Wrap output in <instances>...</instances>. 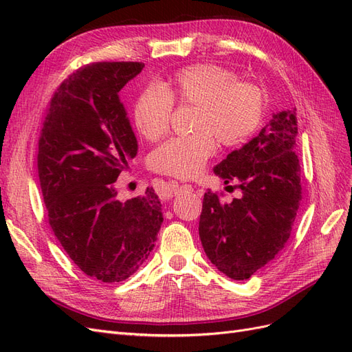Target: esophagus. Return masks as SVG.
<instances>
[{
  "mask_svg": "<svg viewBox=\"0 0 352 352\" xmlns=\"http://www.w3.org/2000/svg\"><path fill=\"white\" fill-rule=\"evenodd\" d=\"M190 190H194L192 185H188V184H182V185H173L172 192L175 195H177L179 192H190Z\"/></svg>",
  "mask_w": 352,
  "mask_h": 352,
  "instance_id": "obj_1",
  "label": "esophagus"
}]
</instances>
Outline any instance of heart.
<instances>
[{
	"label": "heart",
	"mask_w": 352,
	"mask_h": 352,
	"mask_svg": "<svg viewBox=\"0 0 352 352\" xmlns=\"http://www.w3.org/2000/svg\"><path fill=\"white\" fill-rule=\"evenodd\" d=\"M173 102L192 105V136L175 138L153 153L151 166L160 173L189 179L197 176L217 150L236 146L257 131L264 113L263 91L216 65H194L146 88L133 102V124L148 141L163 138L172 119Z\"/></svg>",
	"instance_id": "heart-1"
}]
</instances>
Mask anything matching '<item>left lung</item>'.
<instances>
[{"label":"left lung","instance_id":"obj_1","mask_svg":"<svg viewBox=\"0 0 352 352\" xmlns=\"http://www.w3.org/2000/svg\"><path fill=\"white\" fill-rule=\"evenodd\" d=\"M296 135L295 109L279 111L214 167L225 184H238L242 197L221 202L208 189L198 230L208 260L233 280L250 279L291 236L301 201Z\"/></svg>","mask_w":352,"mask_h":352}]
</instances>
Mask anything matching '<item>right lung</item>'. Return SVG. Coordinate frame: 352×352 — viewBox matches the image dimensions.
Returning <instances> with one entry per match:
<instances>
[{
	"label": "right lung",
	"mask_w": 352,
	"mask_h": 352,
	"mask_svg": "<svg viewBox=\"0 0 352 352\" xmlns=\"http://www.w3.org/2000/svg\"><path fill=\"white\" fill-rule=\"evenodd\" d=\"M144 66L102 61L72 73L51 98L38 142L50 226L73 263L105 283L141 267L163 223L153 188L122 202L114 184L138 153L119 92Z\"/></svg>",
	"instance_id": "obj_1"
}]
</instances>
